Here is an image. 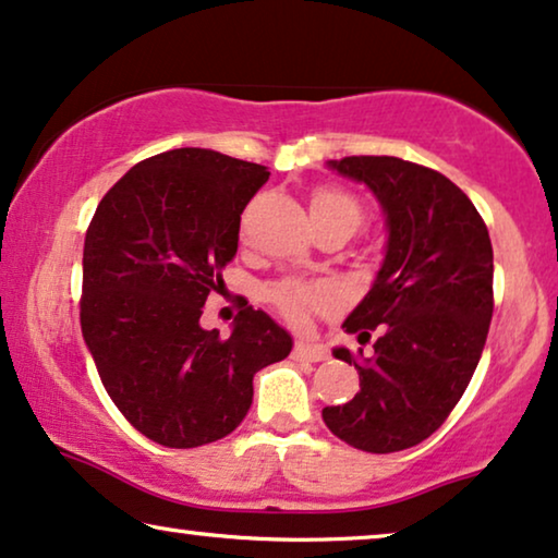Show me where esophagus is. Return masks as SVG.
Instances as JSON below:
<instances>
[{
	"mask_svg": "<svg viewBox=\"0 0 558 558\" xmlns=\"http://www.w3.org/2000/svg\"><path fill=\"white\" fill-rule=\"evenodd\" d=\"M293 360L322 362V360H326V352H324L322 344H308V341H299V344L293 347Z\"/></svg>",
	"mask_w": 558,
	"mask_h": 558,
	"instance_id": "1",
	"label": "esophagus"
}]
</instances>
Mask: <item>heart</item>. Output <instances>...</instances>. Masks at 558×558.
<instances>
[{"instance_id": "obj_1", "label": "heart", "mask_w": 558, "mask_h": 558, "mask_svg": "<svg viewBox=\"0 0 558 558\" xmlns=\"http://www.w3.org/2000/svg\"><path fill=\"white\" fill-rule=\"evenodd\" d=\"M311 219L314 221H324V219L347 221L354 232L356 225H360V219H362V211H360V204H356L352 196H347L344 191L318 189L314 196H311ZM270 299L275 306L283 311L286 316H291L293 322H303L311 308L326 306V303L331 301V293L326 291V288L288 280V283H280L272 288Z\"/></svg>"}]
</instances>
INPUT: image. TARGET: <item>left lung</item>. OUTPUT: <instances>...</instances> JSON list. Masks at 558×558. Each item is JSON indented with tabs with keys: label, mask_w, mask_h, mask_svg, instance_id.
<instances>
[{
	"label": "left lung",
	"mask_w": 558,
	"mask_h": 558,
	"mask_svg": "<svg viewBox=\"0 0 558 558\" xmlns=\"http://www.w3.org/2000/svg\"><path fill=\"white\" fill-rule=\"evenodd\" d=\"M367 185L385 217L380 270L344 329L375 352L333 356L360 373L349 403L324 408V423L369 454L428 439L464 396L493 322V244L466 193L436 170L390 155L326 160Z\"/></svg>",
	"instance_id": "obj_1"
}]
</instances>
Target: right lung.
Returning a JSON list of instances; mask_svg holds the SVG:
<instances>
[{"label":"right lung","instance_id":"add662e5","mask_svg":"<svg viewBox=\"0 0 558 558\" xmlns=\"http://www.w3.org/2000/svg\"><path fill=\"white\" fill-rule=\"evenodd\" d=\"M267 175L257 162L178 147L130 168L88 225L84 341L124 418L168 449L232 434L252 405V377L293 349L291 333L252 306L227 339L202 326L236 255L240 214Z\"/></svg>","mask_w":558,"mask_h":558}]
</instances>
